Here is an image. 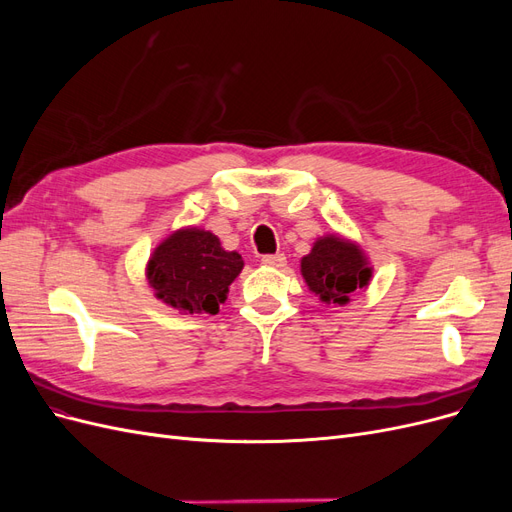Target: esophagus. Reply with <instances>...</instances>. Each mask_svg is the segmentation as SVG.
Masks as SVG:
<instances>
[{
	"mask_svg": "<svg viewBox=\"0 0 512 512\" xmlns=\"http://www.w3.org/2000/svg\"><path fill=\"white\" fill-rule=\"evenodd\" d=\"M262 265L280 269L286 265V256L284 254H267V256H262Z\"/></svg>",
	"mask_w": 512,
	"mask_h": 512,
	"instance_id": "obj_1",
	"label": "esophagus"
}]
</instances>
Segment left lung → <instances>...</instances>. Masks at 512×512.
I'll list each match as a JSON object with an SVG mask.
<instances>
[{"instance_id":"obj_1","label":"left lung","mask_w":512,"mask_h":512,"mask_svg":"<svg viewBox=\"0 0 512 512\" xmlns=\"http://www.w3.org/2000/svg\"><path fill=\"white\" fill-rule=\"evenodd\" d=\"M301 273L309 290L324 303L344 305L356 288L367 286L371 269L356 245L339 239H318L312 254L301 260Z\"/></svg>"}]
</instances>
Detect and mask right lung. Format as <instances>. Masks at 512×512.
I'll use <instances>...</instances> for the list:
<instances>
[{"instance_id":"right-lung-1","label":"right lung","mask_w":512,"mask_h":512,"mask_svg":"<svg viewBox=\"0 0 512 512\" xmlns=\"http://www.w3.org/2000/svg\"><path fill=\"white\" fill-rule=\"evenodd\" d=\"M237 252L222 250L207 230H179L153 252L147 277L158 299L190 314H218L232 280L241 273Z\"/></svg>"}]
</instances>
